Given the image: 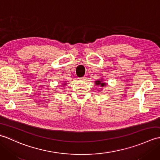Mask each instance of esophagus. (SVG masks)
<instances>
[{
    "label": "esophagus",
    "mask_w": 160,
    "mask_h": 160,
    "mask_svg": "<svg viewBox=\"0 0 160 160\" xmlns=\"http://www.w3.org/2000/svg\"><path fill=\"white\" fill-rule=\"evenodd\" d=\"M79 79H80V80H82V81H84V80H86L87 78H86L85 76H83V77H82V78H80Z\"/></svg>",
    "instance_id": "esophagus-1"
}]
</instances>
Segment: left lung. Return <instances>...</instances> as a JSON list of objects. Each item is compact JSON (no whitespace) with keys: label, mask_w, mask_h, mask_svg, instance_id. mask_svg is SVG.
I'll use <instances>...</instances> for the list:
<instances>
[{"label":"left lung","mask_w":160,"mask_h":160,"mask_svg":"<svg viewBox=\"0 0 160 160\" xmlns=\"http://www.w3.org/2000/svg\"><path fill=\"white\" fill-rule=\"evenodd\" d=\"M95 83H96V84H97V85H99V86H100V87H102L106 86V83L103 82L102 79L96 80V82H95Z\"/></svg>","instance_id":"1"}]
</instances>
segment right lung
<instances>
[{
  "label": "right lung",
  "instance_id": "add662e5",
  "mask_svg": "<svg viewBox=\"0 0 160 160\" xmlns=\"http://www.w3.org/2000/svg\"><path fill=\"white\" fill-rule=\"evenodd\" d=\"M65 84H64V85H65Z\"/></svg>",
  "mask_w": 160,
  "mask_h": 160
}]
</instances>
